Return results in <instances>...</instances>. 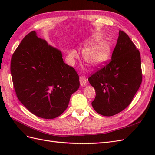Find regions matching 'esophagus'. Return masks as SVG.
<instances>
[{
  "label": "esophagus",
  "mask_w": 155,
  "mask_h": 155,
  "mask_svg": "<svg viewBox=\"0 0 155 155\" xmlns=\"http://www.w3.org/2000/svg\"><path fill=\"white\" fill-rule=\"evenodd\" d=\"M79 81H80V84L82 87L85 86L87 83V79L84 77H82L79 79Z\"/></svg>",
  "instance_id": "34e87169"
}]
</instances>
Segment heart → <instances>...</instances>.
Here are the masks:
<instances>
[{
  "instance_id": "b5f03b06",
  "label": "heart",
  "mask_w": 155,
  "mask_h": 155,
  "mask_svg": "<svg viewBox=\"0 0 155 155\" xmlns=\"http://www.w3.org/2000/svg\"><path fill=\"white\" fill-rule=\"evenodd\" d=\"M101 39L100 35L93 37L84 46L85 50V57L87 62L91 65H99L105 62L109 59L111 52L110 45L105 41H101L95 45ZM70 58L71 59L78 57V53L75 50L70 51Z\"/></svg>"
}]
</instances>
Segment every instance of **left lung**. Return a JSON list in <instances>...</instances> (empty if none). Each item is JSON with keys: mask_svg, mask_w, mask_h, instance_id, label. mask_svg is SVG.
<instances>
[{"mask_svg": "<svg viewBox=\"0 0 155 155\" xmlns=\"http://www.w3.org/2000/svg\"><path fill=\"white\" fill-rule=\"evenodd\" d=\"M142 81L140 51L129 37L120 30L111 59L88 78L96 91L94 109L105 116L119 113L132 102Z\"/></svg>", "mask_w": 155, "mask_h": 155, "instance_id": "1", "label": "left lung"}]
</instances>
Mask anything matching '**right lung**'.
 I'll return each mask as SVG.
<instances>
[{"label":"right lung","mask_w":155,"mask_h":155,"mask_svg":"<svg viewBox=\"0 0 155 155\" xmlns=\"http://www.w3.org/2000/svg\"><path fill=\"white\" fill-rule=\"evenodd\" d=\"M10 70L18 100L42 118L61 114L79 87L77 72L64 63L61 51L37 37L34 31L24 37L14 51Z\"/></svg>","instance_id":"right-lung-1"}]
</instances>
